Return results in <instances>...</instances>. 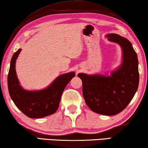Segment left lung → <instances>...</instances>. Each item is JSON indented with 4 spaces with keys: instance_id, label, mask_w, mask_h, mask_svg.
<instances>
[{
    "instance_id": "1",
    "label": "left lung",
    "mask_w": 148,
    "mask_h": 148,
    "mask_svg": "<svg viewBox=\"0 0 148 148\" xmlns=\"http://www.w3.org/2000/svg\"><path fill=\"white\" fill-rule=\"evenodd\" d=\"M108 40L118 43L122 50L120 66L107 74L80 73L82 94L90 110L106 116H113L124 110L134 98L139 85L138 59L132 43L127 38L111 33Z\"/></svg>"
}]
</instances>
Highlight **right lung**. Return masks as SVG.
I'll use <instances>...</instances> for the list:
<instances>
[{"instance_id": "obj_1", "label": "right lung", "mask_w": 148, "mask_h": 148, "mask_svg": "<svg viewBox=\"0 0 148 148\" xmlns=\"http://www.w3.org/2000/svg\"><path fill=\"white\" fill-rule=\"evenodd\" d=\"M21 51L19 48L10 61L8 88L11 99L18 108L30 118H41L54 114L59 107L64 90L75 76V72L60 75L45 89L25 90L20 84L15 69L16 59Z\"/></svg>"}]
</instances>
